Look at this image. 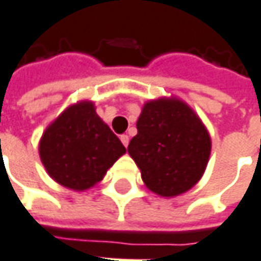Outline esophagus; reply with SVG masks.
Returning a JSON list of instances; mask_svg holds the SVG:
<instances>
[{"label": "esophagus", "mask_w": 261, "mask_h": 261, "mask_svg": "<svg viewBox=\"0 0 261 261\" xmlns=\"http://www.w3.org/2000/svg\"><path fill=\"white\" fill-rule=\"evenodd\" d=\"M120 140H121V143L124 144V147H128V141H130V139H128L127 134H122L121 137H120Z\"/></svg>", "instance_id": "34e87169"}]
</instances>
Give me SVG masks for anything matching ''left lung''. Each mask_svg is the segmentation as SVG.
Listing matches in <instances>:
<instances>
[{"label":"left lung","mask_w":261,"mask_h":261,"mask_svg":"<svg viewBox=\"0 0 261 261\" xmlns=\"http://www.w3.org/2000/svg\"><path fill=\"white\" fill-rule=\"evenodd\" d=\"M128 153L150 191L176 196L189 191L203 175L211 139L186 103L158 99L144 105Z\"/></svg>","instance_id":"left-lung-1"}]
</instances>
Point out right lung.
<instances>
[{
	"label": "right lung",
	"instance_id": "right-lung-1",
	"mask_svg": "<svg viewBox=\"0 0 261 261\" xmlns=\"http://www.w3.org/2000/svg\"><path fill=\"white\" fill-rule=\"evenodd\" d=\"M125 153L120 139L96 115L92 102L69 107L40 140L43 165L58 184L85 191Z\"/></svg>",
	"mask_w": 261,
	"mask_h": 261
}]
</instances>
